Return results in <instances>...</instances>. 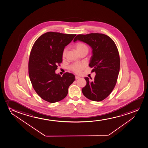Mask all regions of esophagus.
<instances>
[{"instance_id":"1","label":"esophagus","mask_w":148,"mask_h":148,"mask_svg":"<svg viewBox=\"0 0 148 148\" xmlns=\"http://www.w3.org/2000/svg\"><path fill=\"white\" fill-rule=\"evenodd\" d=\"M80 78V77H79V76H75V79L77 80V79H79Z\"/></svg>"}]
</instances>
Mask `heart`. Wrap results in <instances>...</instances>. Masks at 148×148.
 Here are the masks:
<instances>
[{
	"mask_svg": "<svg viewBox=\"0 0 148 148\" xmlns=\"http://www.w3.org/2000/svg\"><path fill=\"white\" fill-rule=\"evenodd\" d=\"M75 47L77 51L80 53L81 52H88V47H87L86 45L83 42H78L75 45ZM67 53V49H64L62 53V57H65ZM84 68V66L83 64L81 63H75L71 64V65L69 67V69L70 71H72L74 73L76 74H79L81 71L82 70L83 68Z\"/></svg>",
	"mask_w": 148,
	"mask_h": 148,
	"instance_id": "1",
	"label": "heart"
}]
</instances>
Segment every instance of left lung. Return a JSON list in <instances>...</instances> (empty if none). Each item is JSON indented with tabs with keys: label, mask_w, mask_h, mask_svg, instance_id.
Returning <instances> with one entry per match:
<instances>
[{
	"label": "left lung",
	"mask_w": 148,
	"mask_h": 148,
	"mask_svg": "<svg viewBox=\"0 0 148 148\" xmlns=\"http://www.w3.org/2000/svg\"><path fill=\"white\" fill-rule=\"evenodd\" d=\"M79 40L88 44L92 49L89 66L96 73L93 81L85 77L86 85L82 89L86 98L100 101L106 98L115 87L120 68V58L117 47L107 35L99 33L78 35L74 42Z\"/></svg>",
	"instance_id": "left-lung-1"
}]
</instances>
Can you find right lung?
Listing matches in <instances>:
<instances>
[{
	"mask_svg": "<svg viewBox=\"0 0 148 148\" xmlns=\"http://www.w3.org/2000/svg\"><path fill=\"white\" fill-rule=\"evenodd\" d=\"M76 35L47 32L33 45L29 58V77L35 91L45 101L55 103L63 99L75 80L73 74L66 72L61 77L55 70L62 62L65 47Z\"/></svg>",
	"mask_w": 148,
	"mask_h": 148,
	"instance_id": "add662e5",
	"label": "right lung"
}]
</instances>
